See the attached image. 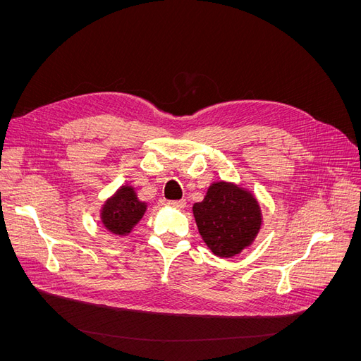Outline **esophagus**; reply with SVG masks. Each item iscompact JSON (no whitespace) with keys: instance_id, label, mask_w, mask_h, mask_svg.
I'll return each mask as SVG.
<instances>
[{"instance_id":"esophagus-1","label":"esophagus","mask_w":361,"mask_h":361,"mask_svg":"<svg viewBox=\"0 0 361 361\" xmlns=\"http://www.w3.org/2000/svg\"><path fill=\"white\" fill-rule=\"evenodd\" d=\"M168 204L176 207V209H184L185 200H171V202H168Z\"/></svg>"}]
</instances>
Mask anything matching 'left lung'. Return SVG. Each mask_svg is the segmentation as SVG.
I'll return each instance as SVG.
<instances>
[{
  "label": "left lung",
  "instance_id": "obj_1",
  "mask_svg": "<svg viewBox=\"0 0 361 361\" xmlns=\"http://www.w3.org/2000/svg\"><path fill=\"white\" fill-rule=\"evenodd\" d=\"M193 214L207 247L219 257H233L253 243L262 212L255 196L231 183H214Z\"/></svg>",
  "mask_w": 361,
  "mask_h": 361
}]
</instances>
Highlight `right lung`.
Returning a JSON list of instances; mask_svg holds the SVG:
<instances>
[{"mask_svg": "<svg viewBox=\"0 0 361 361\" xmlns=\"http://www.w3.org/2000/svg\"><path fill=\"white\" fill-rule=\"evenodd\" d=\"M146 212V203L140 202L135 188L123 185L120 190L108 199L102 207L101 219L105 228L112 234L126 235Z\"/></svg>", "mask_w": 361, "mask_h": 361, "instance_id": "add662e5", "label": "right lung"}]
</instances>
